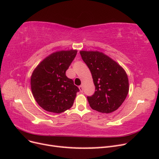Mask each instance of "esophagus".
Here are the masks:
<instances>
[{
	"label": "esophagus",
	"mask_w": 159,
	"mask_h": 159,
	"mask_svg": "<svg viewBox=\"0 0 159 159\" xmlns=\"http://www.w3.org/2000/svg\"><path fill=\"white\" fill-rule=\"evenodd\" d=\"M79 89H80V92H83L84 88H83V86H82V85H80V86H79Z\"/></svg>",
	"instance_id": "obj_1"
}]
</instances>
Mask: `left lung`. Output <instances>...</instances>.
<instances>
[{"mask_svg": "<svg viewBox=\"0 0 159 159\" xmlns=\"http://www.w3.org/2000/svg\"><path fill=\"white\" fill-rule=\"evenodd\" d=\"M81 58L89 68L95 91L87 97L91 109L109 113L117 110L129 93L125 71L116 61L98 51H80Z\"/></svg>", "mask_w": 159, "mask_h": 159, "instance_id": "left-lung-1", "label": "left lung"}]
</instances>
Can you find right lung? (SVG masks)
Listing matches in <instances>:
<instances>
[{"instance_id": "right-lung-1", "label": "right lung", "mask_w": 159, "mask_h": 159, "mask_svg": "<svg viewBox=\"0 0 159 159\" xmlns=\"http://www.w3.org/2000/svg\"><path fill=\"white\" fill-rule=\"evenodd\" d=\"M76 50L52 53L37 66L30 80L38 104L47 111L60 113L71 107L80 91L66 71L77 54Z\"/></svg>"}]
</instances>
